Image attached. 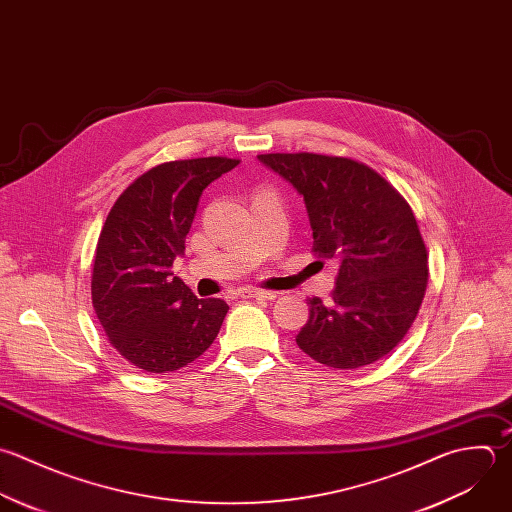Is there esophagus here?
Wrapping results in <instances>:
<instances>
[{
    "instance_id": "esophagus-1",
    "label": "esophagus",
    "mask_w": 512,
    "mask_h": 512,
    "mask_svg": "<svg viewBox=\"0 0 512 512\" xmlns=\"http://www.w3.org/2000/svg\"><path fill=\"white\" fill-rule=\"evenodd\" d=\"M239 295H241V297H247V299H249V297H255V299H267V301H271V299L277 297L275 291H261V289H241Z\"/></svg>"
}]
</instances>
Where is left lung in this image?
<instances>
[{
  "mask_svg": "<svg viewBox=\"0 0 512 512\" xmlns=\"http://www.w3.org/2000/svg\"><path fill=\"white\" fill-rule=\"evenodd\" d=\"M257 159L303 197L313 253L339 263L331 301L307 299L299 349L333 369L379 361L411 329L429 279L427 247L409 203L377 171L347 157L267 153Z\"/></svg>",
  "mask_w": 512,
  "mask_h": 512,
  "instance_id": "left-lung-1",
  "label": "left lung"
}]
</instances>
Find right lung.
Returning a JSON list of instances; mask_svg holds the SVG:
<instances>
[{
    "label": "right lung",
    "mask_w": 512,
    "mask_h": 512,
    "mask_svg": "<svg viewBox=\"0 0 512 512\" xmlns=\"http://www.w3.org/2000/svg\"><path fill=\"white\" fill-rule=\"evenodd\" d=\"M239 165L229 157L161 163L137 177L101 229L91 299L109 343L137 369L167 373L201 357L229 311L173 277L203 189Z\"/></svg>",
    "instance_id": "obj_1"
}]
</instances>
